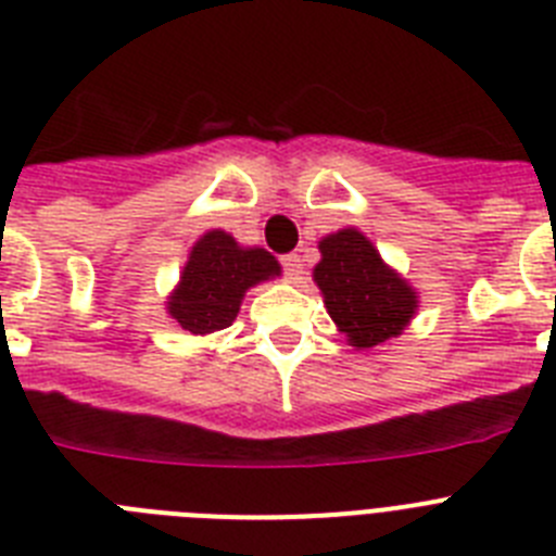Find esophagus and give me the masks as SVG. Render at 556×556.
Wrapping results in <instances>:
<instances>
[{"mask_svg": "<svg viewBox=\"0 0 556 556\" xmlns=\"http://www.w3.org/2000/svg\"><path fill=\"white\" fill-rule=\"evenodd\" d=\"M281 264H283V273L289 275V281H301L303 275H306V264H303V258L298 253L283 255Z\"/></svg>", "mask_w": 556, "mask_h": 556, "instance_id": "obj_1", "label": "esophagus"}]
</instances>
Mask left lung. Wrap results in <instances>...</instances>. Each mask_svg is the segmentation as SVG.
<instances>
[{
    "label": "left lung",
    "mask_w": 556,
    "mask_h": 556,
    "mask_svg": "<svg viewBox=\"0 0 556 556\" xmlns=\"http://www.w3.org/2000/svg\"><path fill=\"white\" fill-rule=\"evenodd\" d=\"M314 283L331 320L353 348L370 351L404 331L417 312V292L401 278L362 230L342 228L320 242Z\"/></svg>",
    "instance_id": "left-lung-1"
}]
</instances>
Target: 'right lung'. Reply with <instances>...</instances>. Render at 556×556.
Segmentation results:
<instances>
[{
  "label": "right lung",
  "mask_w": 556,
  "mask_h": 556,
  "mask_svg": "<svg viewBox=\"0 0 556 556\" xmlns=\"http://www.w3.org/2000/svg\"><path fill=\"white\" fill-rule=\"evenodd\" d=\"M275 275H281V264L273 253L242 248L225 230H208L191 248L180 283L166 301V312L194 337L223 331L236 320L244 292Z\"/></svg>",
  "instance_id": "1"
}]
</instances>
